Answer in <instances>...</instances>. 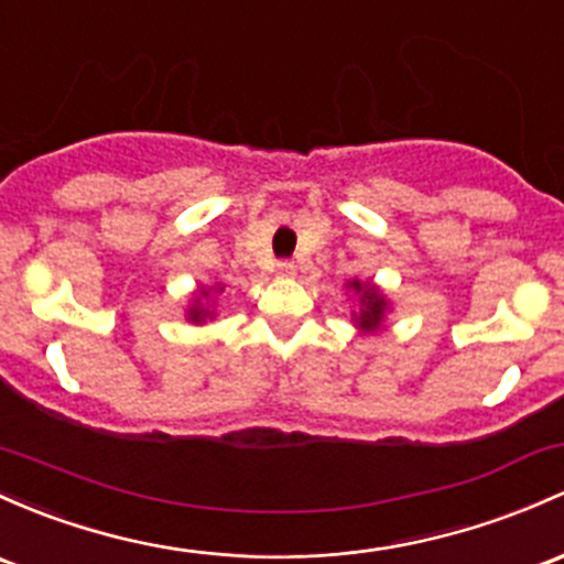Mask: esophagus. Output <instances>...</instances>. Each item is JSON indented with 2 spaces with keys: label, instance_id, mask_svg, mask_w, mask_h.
<instances>
[{
  "label": "esophagus",
  "instance_id": "34e87169",
  "mask_svg": "<svg viewBox=\"0 0 564 564\" xmlns=\"http://www.w3.org/2000/svg\"><path fill=\"white\" fill-rule=\"evenodd\" d=\"M274 274L280 276V280H290V276H295V263L293 260H280V263L274 265Z\"/></svg>",
  "mask_w": 564,
  "mask_h": 564
}]
</instances>
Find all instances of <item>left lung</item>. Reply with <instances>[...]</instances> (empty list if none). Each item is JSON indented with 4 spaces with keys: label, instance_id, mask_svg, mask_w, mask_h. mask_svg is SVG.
I'll list each match as a JSON object with an SVG mask.
<instances>
[{
    "label": "left lung",
    "instance_id": "8db88e82",
    "mask_svg": "<svg viewBox=\"0 0 564 564\" xmlns=\"http://www.w3.org/2000/svg\"><path fill=\"white\" fill-rule=\"evenodd\" d=\"M347 290L355 295L357 308L352 312L355 328L368 336V333L384 330V319L390 314V301H387L384 290L377 282H362V280H349Z\"/></svg>",
    "mask_w": 564,
    "mask_h": 564
}]
</instances>
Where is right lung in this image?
<instances>
[{
  "mask_svg": "<svg viewBox=\"0 0 564 564\" xmlns=\"http://www.w3.org/2000/svg\"><path fill=\"white\" fill-rule=\"evenodd\" d=\"M226 290V284L223 282H215L209 284V288H198L196 293H193L191 304L185 308V319L193 325H204V323H212V319L217 317V295Z\"/></svg>",
  "mask_w": 564,
  "mask_h": 564,
  "instance_id": "add662e5",
  "label": "right lung"
}]
</instances>
